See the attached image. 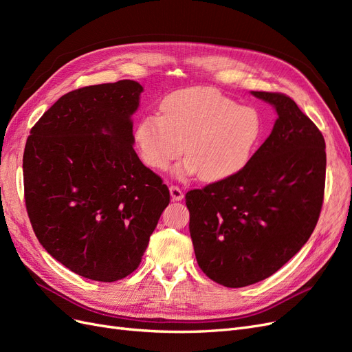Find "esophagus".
<instances>
[{
  "mask_svg": "<svg viewBox=\"0 0 352 352\" xmlns=\"http://www.w3.org/2000/svg\"><path fill=\"white\" fill-rule=\"evenodd\" d=\"M170 197H172V199H173V201H180V199H184V190L180 189L179 186L172 185V186H170Z\"/></svg>",
  "mask_w": 352,
  "mask_h": 352,
  "instance_id": "obj_1",
  "label": "esophagus"
}]
</instances>
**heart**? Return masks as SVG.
I'll use <instances>...</instances> for the list:
<instances>
[{
    "label": "heart",
    "mask_w": 352,
    "mask_h": 352,
    "mask_svg": "<svg viewBox=\"0 0 352 352\" xmlns=\"http://www.w3.org/2000/svg\"><path fill=\"white\" fill-rule=\"evenodd\" d=\"M263 133L258 111L211 88L180 89L160 104V114H144L135 127V145L142 163L167 170L186 153L176 168L179 177L198 175L219 182L248 164Z\"/></svg>",
    "instance_id": "obj_1"
}]
</instances>
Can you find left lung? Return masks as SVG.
Returning a JSON list of instances; mask_svg holds the SVG:
<instances>
[{"mask_svg":"<svg viewBox=\"0 0 352 352\" xmlns=\"http://www.w3.org/2000/svg\"><path fill=\"white\" fill-rule=\"evenodd\" d=\"M278 113L273 131L241 172L186 194L199 269L228 287L278 272L311 236L320 216L326 144L285 94L252 91Z\"/></svg>","mask_w":352,"mask_h":352,"instance_id":"obj_1","label":"left lung"}]
</instances>
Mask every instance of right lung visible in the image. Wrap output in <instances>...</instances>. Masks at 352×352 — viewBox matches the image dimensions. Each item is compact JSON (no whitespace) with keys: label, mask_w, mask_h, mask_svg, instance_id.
<instances>
[{"label":"right lung","mask_w":352,"mask_h":352,"mask_svg":"<svg viewBox=\"0 0 352 352\" xmlns=\"http://www.w3.org/2000/svg\"><path fill=\"white\" fill-rule=\"evenodd\" d=\"M135 80L74 89L30 129L26 210L47 252L87 279L116 282L140 265L170 202L162 177L133 150Z\"/></svg>","instance_id":"1"}]
</instances>
